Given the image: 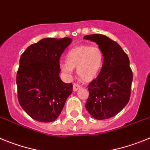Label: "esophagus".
Listing matches in <instances>:
<instances>
[{"label": "esophagus", "instance_id": "34e87169", "mask_svg": "<svg viewBox=\"0 0 150 150\" xmlns=\"http://www.w3.org/2000/svg\"><path fill=\"white\" fill-rule=\"evenodd\" d=\"M81 88V86H79V85L76 84V83H74V84H73V91L76 92Z\"/></svg>", "mask_w": 150, "mask_h": 150}]
</instances>
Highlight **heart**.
I'll return each mask as SVG.
<instances>
[{"label": "heart", "instance_id": "obj_1", "mask_svg": "<svg viewBox=\"0 0 150 150\" xmlns=\"http://www.w3.org/2000/svg\"><path fill=\"white\" fill-rule=\"evenodd\" d=\"M104 55L98 46L80 45L72 48L67 55V62L61 63L60 69L67 75H71L77 68L79 78L86 82L94 80L103 65Z\"/></svg>", "mask_w": 150, "mask_h": 150}]
</instances>
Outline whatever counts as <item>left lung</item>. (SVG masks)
Segmentation results:
<instances>
[{
	"instance_id": "left-lung-1",
	"label": "left lung",
	"mask_w": 150,
	"mask_h": 150,
	"mask_svg": "<svg viewBox=\"0 0 150 150\" xmlns=\"http://www.w3.org/2000/svg\"><path fill=\"white\" fill-rule=\"evenodd\" d=\"M83 39L95 42L104 55L100 72L88 86L85 108L96 120L110 118L120 112L130 98L133 75L129 57L118 43L105 35H87Z\"/></svg>"
}]
</instances>
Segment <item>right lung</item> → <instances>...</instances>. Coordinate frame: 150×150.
<instances>
[{
	"label": "right lung",
	"mask_w": 150,
	"mask_h": 150,
	"mask_svg": "<svg viewBox=\"0 0 150 150\" xmlns=\"http://www.w3.org/2000/svg\"><path fill=\"white\" fill-rule=\"evenodd\" d=\"M72 40L44 38L21 54L16 83L20 105L33 120L50 122L58 118L72 83L60 78V58Z\"/></svg>",
	"instance_id": "1"
}]
</instances>
